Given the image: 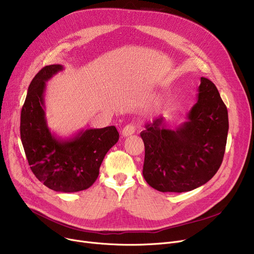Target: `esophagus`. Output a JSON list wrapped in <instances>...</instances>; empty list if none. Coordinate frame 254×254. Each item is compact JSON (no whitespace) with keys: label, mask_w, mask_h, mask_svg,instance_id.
<instances>
[{"label":"esophagus","mask_w":254,"mask_h":254,"mask_svg":"<svg viewBox=\"0 0 254 254\" xmlns=\"http://www.w3.org/2000/svg\"><path fill=\"white\" fill-rule=\"evenodd\" d=\"M135 130H136V128H135L134 125H127L122 129V135H123V137H128L132 134H135Z\"/></svg>","instance_id":"esophagus-1"}]
</instances>
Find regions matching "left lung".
<instances>
[{
	"mask_svg": "<svg viewBox=\"0 0 254 254\" xmlns=\"http://www.w3.org/2000/svg\"><path fill=\"white\" fill-rule=\"evenodd\" d=\"M188 122L167 127L163 115L145 125L143 176L162 192H184L207 183L216 174L229 131L228 110L212 81L202 77L197 101Z\"/></svg>",
	"mask_w": 254,
	"mask_h": 254,
	"instance_id": "1",
	"label": "left lung"
}]
</instances>
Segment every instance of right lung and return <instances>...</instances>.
<instances>
[{
  "label": "right lung",
  "instance_id": "right-lung-1",
  "mask_svg": "<svg viewBox=\"0 0 254 254\" xmlns=\"http://www.w3.org/2000/svg\"><path fill=\"white\" fill-rule=\"evenodd\" d=\"M64 70L46 65L34 77L20 114V138L31 170L48 189L59 192L87 190L99 176L101 164L119 134L114 126L87 128L61 138L48 127L44 93L46 82Z\"/></svg>",
  "mask_w": 254,
  "mask_h": 254
}]
</instances>
